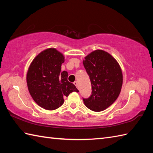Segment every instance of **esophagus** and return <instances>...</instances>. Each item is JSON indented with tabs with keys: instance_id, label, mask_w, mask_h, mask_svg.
<instances>
[{
	"instance_id": "34e87169",
	"label": "esophagus",
	"mask_w": 153,
	"mask_h": 153,
	"mask_svg": "<svg viewBox=\"0 0 153 153\" xmlns=\"http://www.w3.org/2000/svg\"><path fill=\"white\" fill-rule=\"evenodd\" d=\"M74 85H76V87H77V85H78V82H77V81H76V82H74Z\"/></svg>"
}]
</instances>
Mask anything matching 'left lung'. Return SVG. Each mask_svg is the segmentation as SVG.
I'll use <instances>...</instances> for the list:
<instances>
[{
	"instance_id": "1",
	"label": "left lung",
	"mask_w": 153,
	"mask_h": 153,
	"mask_svg": "<svg viewBox=\"0 0 153 153\" xmlns=\"http://www.w3.org/2000/svg\"><path fill=\"white\" fill-rule=\"evenodd\" d=\"M83 64L92 87L91 95L89 98L83 99V102L93 111H102L113 104L121 91V68L114 58L102 50L91 53Z\"/></svg>"
}]
</instances>
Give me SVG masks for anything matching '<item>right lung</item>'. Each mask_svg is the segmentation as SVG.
I'll list each match as a JSON object with an SVG mask.
<instances>
[{"label": "right lung", "instance_id": "add662e5", "mask_svg": "<svg viewBox=\"0 0 153 153\" xmlns=\"http://www.w3.org/2000/svg\"><path fill=\"white\" fill-rule=\"evenodd\" d=\"M63 54L54 48L42 51L32 61L27 73L29 92L37 105L48 110L57 109L64 103V97L79 92L68 81V72H61Z\"/></svg>", "mask_w": 153, "mask_h": 153}]
</instances>
